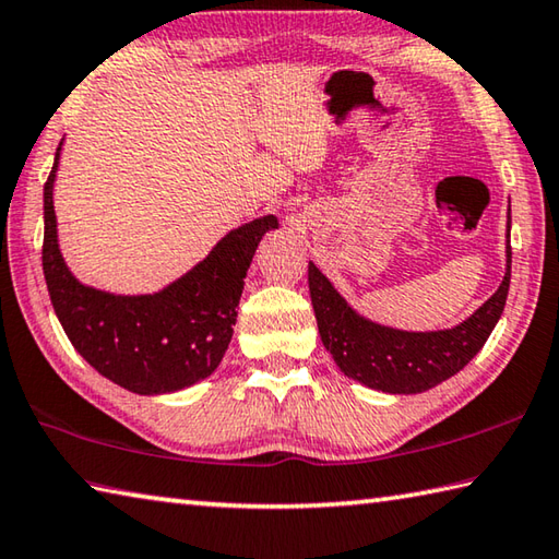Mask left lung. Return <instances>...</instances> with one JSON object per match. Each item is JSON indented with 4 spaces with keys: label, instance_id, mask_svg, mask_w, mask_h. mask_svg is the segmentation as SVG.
Here are the masks:
<instances>
[{
    "label": "left lung",
    "instance_id": "1",
    "mask_svg": "<svg viewBox=\"0 0 559 559\" xmlns=\"http://www.w3.org/2000/svg\"><path fill=\"white\" fill-rule=\"evenodd\" d=\"M308 283L320 340L344 377L383 393H423L462 371L489 340L509 298L511 247H506L499 290L452 330L405 332L371 322L334 290L312 261Z\"/></svg>",
    "mask_w": 559,
    "mask_h": 559
}]
</instances>
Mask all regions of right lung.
<instances>
[{"label": "right lung", "mask_w": 559, "mask_h": 559, "mask_svg": "<svg viewBox=\"0 0 559 559\" xmlns=\"http://www.w3.org/2000/svg\"><path fill=\"white\" fill-rule=\"evenodd\" d=\"M63 146V141H60ZM44 186V276L68 340L90 367L139 395L174 393L207 379L231 342L245 278L273 215L222 237L198 266L148 296H117L80 283L58 247L53 182Z\"/></svg>", "instance_id": "obj_1"}]
</instances>
